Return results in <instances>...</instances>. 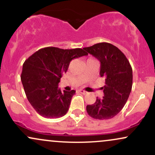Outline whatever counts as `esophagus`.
<instances>
[{
    "label": "esophagus",
    "mask_w": 155,
    "mask_h": 155,
    "mask_svg": "<svg viewBox=\"0 0 155 155\" xmlns=\"http://www.w3.org/2000/svg\"><path fill=\"white\" fill-rule=\"evenodd\" d=\"M79 92H80V93H81V94H86L87 93V92L84 91V90H79Z\"/></svg>",
    "instance_id": "1"
}]
</instances>
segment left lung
<instances>
[{"instance_id":"obj_1","label":"left lung","mask_w":155,"mask_h":155,"mask_svg":"<svg viewBox=\"0 0 155 155\" xmlns=\"http://www.w3.org/2000/svg\"><path fill=\"white\" fill-rule=\"evenodd\" d=\"M84 49L101 62L100 76L106 83L102 87L104 95L87 105V111L96 120L113 118L124 107L132 90V67L125 55L109 43H98Z\"/></svg>"}]
</instances>
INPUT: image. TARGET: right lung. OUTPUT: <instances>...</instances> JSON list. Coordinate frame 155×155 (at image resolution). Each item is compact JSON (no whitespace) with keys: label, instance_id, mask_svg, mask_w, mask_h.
Wrapping results in <instances>:
<instances>
[{"label":"right lung","instance_id":"obj_1","mask_svg":"<svg viewBox=\"0 0 155 155\" xmlns=\"http://www.w3.org/2000/svg\"><path fill=\"white\" fill-rule=\"evenodd\" d=\"M87 54L80 48L49 47L35 51L25 61L21 81L27 98L38 114L50 119L66 114L76 91L61 92L58 84L73 59Z\"/></svg>","mask_w":155,"mask_h":155}]
</instances>
